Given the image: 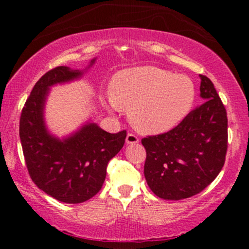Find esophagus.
Listing matches in <instances>:
<instances>
[{"label": "esophagus", "mask_w": 249, "mask_h": 249, "mask_svg": "<svg viewBox=\"0 0 249 249\" xmlns=\"http://www.w3.org/2000/svg\"><path fill=\"white\" fill-rule=\"evenodd\" d=\"M125 141H126V144H137V142H139V138L136 136V134L127 133L126 139H125Z\"/></svg>", "instance_id": "obj_1"}]
</instances>
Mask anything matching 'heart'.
<instances>
[{"instance_id": "obj_1", "label": "heart", "mask_w": 249, "mask_h": 249, "mask_svg": "<svg viewBox=\"0 0 249 249\" xmlns=\"http://www.w3.org/2000/svg\"><path fill=\"white\" fill-rule=\"evenodd\" d=\"M196 89L186 76L157 67L121 71L110 85V99L144 133L166 132L179 124L192 107Z\"/></svg>"}]
</instances>
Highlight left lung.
<instances>
[{"mask_svg": "<svg viewBox=\"0 0 249 249\" xmlns=\"http://www.w3.org/2000/svg\"><path fill=\"white\" fill-rule=\"evenodd\" d=\"M204 103L172 130L142 139L144 174L159 198L180 200L205 190L220 173L227 152V112L210 78L200 75Z\"/></svg>", "mask_w": 249, "mask_h": 249, "instance_id": "left-lung-1", "label": "left lung"}]
</instances>
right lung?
<instances>
[{"mask_svg":"<svg viewBox=\"0 0 249 249\" xmlns=\"http://www.w3.org/2000/svg\"><path fill=\"white\" fill-rule=\"evenodd\" d=\"M82 73L68 67H56L44 73L33 88L19 118V138L30 178L43 192L67 204H81L101 191L108 161L122 150L126 138L125 130L108 133L95 123L63 141L48 132L43 121L48 90Z\"/></svg>","mask_w":249,"mask_h":249,"instance_id":"1","label":"right lung"}]
</instances>
